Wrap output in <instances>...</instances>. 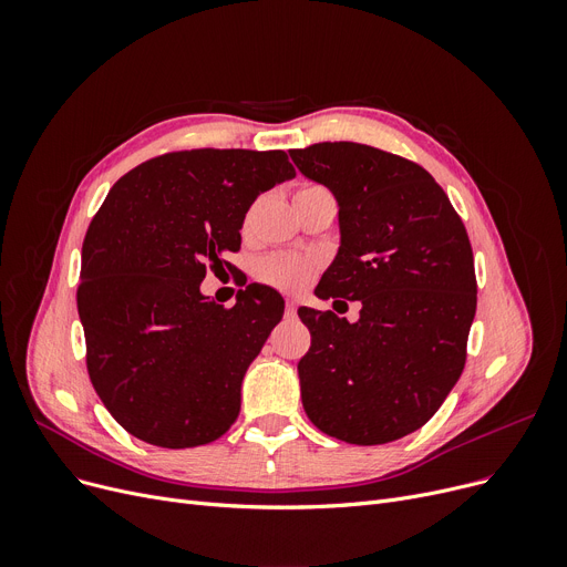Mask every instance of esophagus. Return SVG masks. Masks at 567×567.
Listing matches in <instances>:
<instances>
[{"label": "esophagus", "instance_id": "1", "mask_svg": "<svg viewBox=\"0 0 567 567\" xmlns=\"http://www.w3.org/2000/svg\"><path fill=\"white\" fill-rule=\"evenodd\" d=\"M296 306H299V301H296V299H287V306H285L287 317H291V315L296 312Z\"/></svg>", "mask_w": 567, "mask_h": 567}]
</instances>
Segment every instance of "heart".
Returning a JSON list of instances; mask_svg holds the SVG:
<instances>
[{"instance_id":"1","label":"heart","mask_w":567,"mask_h":567,"mask_svg":"<svg viewBox=\"0 0 567 567\" xmlns=\"http://www.w3.org/2000/svg\"><path fill=\"white\" fill-rule=\"evenodd\" d=\"M308 188H312V186H308ZM312 268H315V264L308 257L278 252V255L264 257L257 264V276H259V280L274 285L278 289L293 291V289L303 287L310 280Z\"/></svg>"}]
</instances>
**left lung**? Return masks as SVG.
<instances>
[{"mask_svg": "<svg viewBox=\"0 0 567 567\" xmlns=\"http://www.w3.org/2000/svg\"><path fill=\"white\" fill-rule=\"evenodd\" d=\"M338 199L340 248L319 299L361 301L359 321L299 308L308 419L329 436L379 445L423 427L457 383L475 317L468 234L432 174L355 142L291 148Z\"/></svg>", "mask_w": 567, "mask_h": 567, "instance_id": "obj_1", "label": "left lung"}]
</instances>
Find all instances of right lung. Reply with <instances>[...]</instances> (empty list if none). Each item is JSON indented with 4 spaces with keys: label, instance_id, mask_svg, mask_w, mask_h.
<instances>
[{
    "label": "right lung",
    "instance_id": "obj_1",
    "mask_svg": "<svg viewBox=\"0 0 567 567\" xmlns=\"http://www.w3.org/2000/svg\"><path fill=\"white\" fill-rule=\"evenodd\" d=\"M293 176L280 148H193L137 165L107 193L82 244L78 312L89 379L133 436L195 449L236 421L285 301L252 282L227 310L199 285L241 248L250 204Z\"/></svg>",
    "mask_w": 567,
    "mask_h": 567
}]
</instances>
